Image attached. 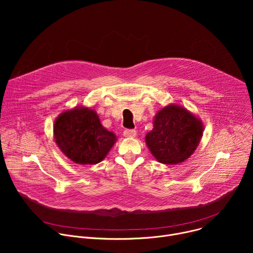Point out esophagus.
Returning <instances> with one entry per match:
<instances>
[{
	"label": "esophagus",
	"instance_id": "obj_1",
	"mask_svg": "<svg viewBox=\"0 0 253 253\" xmlns=\"http://www.w3.org/2000/svg\"><path fill=\"white\" fill-rule=\"evenodd\" d=\"M123 134H124V136H125V137H127V138H133V137H135V136H136L137 132H136L135 130L126 129V130H124Z\"/></svg>",
	"mask_w": 253,
	"mask_h": 253
}]
</instances>
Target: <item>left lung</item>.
I'll list each match as a JSON object with an SVG mask.
<instances>
[{"instance_id": "8db88e82", "label": "left lung", "mask_w": 253, "mask_h": 253, "mask_svg": "<svg viewBox=\"0 0 253 253\" xmlns=\"http://www.w3.org/2000/svg\"><path fill=\"white\" fill-rule=\"evenodd\" d=\"M202 135L203 123L198 117L182 106L170 104L155 115L145 142L158 162L175 165L194 153Z\"/></svg>"}]
</instances>
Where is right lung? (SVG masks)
<instances>
[{"label":"right lung","instance_id":"obj_1","mask_svg":"<svg viewBox=\"0 0 253 253\" xmlns=\"http://www.w3.org/2000/svg\"><path fill=\"white\" fill-rule=\"evenodd\" d=\"M54 138L60 150L77 164L101 162L117 137L100 122L95 110L75 107L62 112L54 124Z\"/></svg>","mask_w":253,"mask_h":253}]
</instances>
